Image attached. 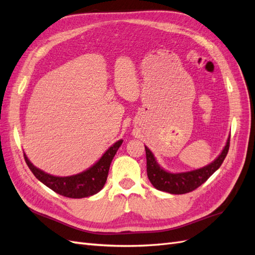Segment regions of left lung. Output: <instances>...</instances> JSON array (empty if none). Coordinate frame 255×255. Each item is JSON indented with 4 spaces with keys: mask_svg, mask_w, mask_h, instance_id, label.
Masks as SVG:
<instances>
[{
    "mask_svg": "<svg viewBox=\"0 0 255 255\" xmlns=\"http://www.w3.org/2000/svg\"><path fill=\"white\" fill-rule=\"evenodd\" d=\"M231 138V136H230ZM230 138L227 139L226 145L223 151L215 158L211 164H209L200 169L196 170L180 172V173H171L162 169L157 160H156L154 154L149 151V148L145 146L146 153V171L147 177L151 183L158 191L167 192L170 194H186L190 193L196 188L199 187L201 184L211 177V175L221 167L222 162L224 161L226 155L230 148Z\"/></svg>",
    "mask_w": 255,
    "mask_h": 255,
    "instance_id": "left-lung-1",
    "label": "left lung"
}]
</instances>
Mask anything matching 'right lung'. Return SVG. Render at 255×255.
Here are the masks:
<instances>
[{
	"label": "right lung",
	"instance_id": "1",
	"mask_svg": "<svg viewBox=\"0 0 255 255\" xmlns=\"http://www.w3.org/2000/svg\"><path fill=\"white\" fill-rule=\"evenodd\" d=\"M122 143L123 140L115 142L112 146L108 148V151L101 156V158L94 166H91L87 170L81 173L70 175V177H56V175L44 172L32 164L28 159L27 155H23L24 160L32 173L35 175V178L38 181H41L50 190L64 196V197L84 198L93 196L102 190L107 182L111 162H112L117 149L120 148Z\"/></svg>",
	"mask_w": 255,
	"mask_h": 255
}]
</instances>
